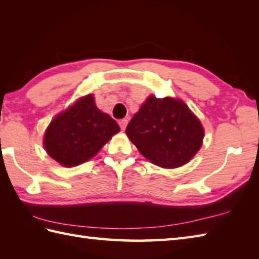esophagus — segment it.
I'll use <instances>...</instances> for the list:
<instances>
[{
  "label": "esophagus",
  "instance_id": "1",
  "mask_svg": "<svg viewBox=\"0 0 259 259\" xmlns=\"http://www.w3.org/2000/svg\"><path fill=\"white\" fill-rule=\"evenodd\" d=\"M126 124H128V119H122V120L119 121V125H120V128L122 129V130L125 129Z\"/></svg>",
  "mask_w": 259,
  "mask_h": 259
}]
</instances>
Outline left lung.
<instances>
[{
	"label": "left lung",
	"instance_id": "left-lung-1",
	"mask_svg": "<svg viewBox=\"0 0 259 259\" xmlns=\"http://www.w3.org/2000/svg\"><path fill=\"white\" fill-rule=\"evenodd\" d=\"M125 134L144 157L162 168H177L200 149V121L180 100L149 97L126 125Z\"/></svg>",
	"mask_w": 259,
	"mask_h": 259
}]
</instances>
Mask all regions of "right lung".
I'll return each instance as SVG.
<instances>
[{"instance_id": "add662e5", "label": "right lung", "mask_w": 259, "mask_h": 259, "mask_svg": "<svg viewBox=\"0 0 259 259\" xmlns=\"http://www.w3.org/2000/svg\"><path fill=\"white\" fill-rule=\"evenodd\" d=\"M119 131L115 120L101 112L89 95L51 121L45 135V148L62 166H78L96 156Z\"/></svg>"}]
</instances>
